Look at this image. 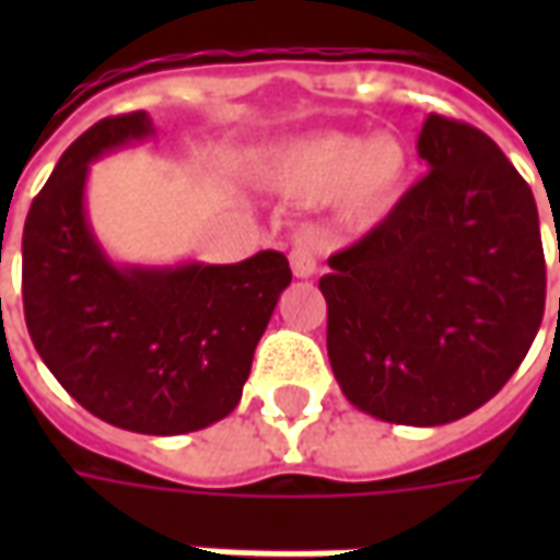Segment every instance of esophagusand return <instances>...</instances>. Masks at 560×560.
<instances>
[{"instance_id": "obj_1", "label": "esophagus", "mask_w": 560, "mask_h": 560, "mask_svg": "<svg viewBox=\"0 0 560 560\" xmlns=\"http://www.w3.org/2000/svg\"><path fill=\"white\" fill-rule=\"evenodd\" d=\"M291 269L296 279H312L317 272V257L315 245L308 236H300V243L291 248Z\"/></svg>"}]
</instances>
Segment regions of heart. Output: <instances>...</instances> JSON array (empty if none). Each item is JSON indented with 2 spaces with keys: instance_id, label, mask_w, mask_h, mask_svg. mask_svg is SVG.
Returning <instances> with one entry per match:
<instances>
[{
  "instance_id": "obj_1",
  "label": "heart",
  "mask_w": 560,
  "mask_h": 560,
  "mask_svg": "<svg viewBox=\"0 0 560 560\" xmlns=\"http://www.w3.org/2000/svg\"><path fill=\"white\" fill-rule=\"evenodd\" d=\"M255 179L288 200H324L345 224H377L408 195L413 155L389 131L372 138L317 131L264 149L255 161Z\"/></svg>"
}]
</instances>
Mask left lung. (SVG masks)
I'll use <instances>...</instances> for the list:
<instances>
[{
  "label": "left lung",
  "mask_w": 560,
  "mask_h": 560,
  "mask_svg": "<svg viewBox=\"0 0 560 560\" xmlns=\"http://www.w3.org/2000/svg\"><path fill=\"white\" fill-rule=\"evenodd\" d=\"M429 173L360 243L329 257L327 353L345 399L399 425H444L492 399L546 305L528 183L480 128L429 114Z\"/></svg>",
  "instance_id": "obj_1"
}]
</instances>
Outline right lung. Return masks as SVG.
<instances>
[{"label":"right lung","mask_w":560,"mask_h":560,"mask_svg":"<svg viewBox=\"0 0 560 560\" xmlns=\"http://www.w3.org/2000/svg\"><path fill=\"white\" fill-rule=\"evenodd\" d=\"M152 135L138 110L62 152L23 228V312L44 365L86 411L128 432L185 434L240 405L291 267L272 248L240 264H116L86 212L90 164Z\"/></svg>","instance_id":"obj_1"}]
</instances>
